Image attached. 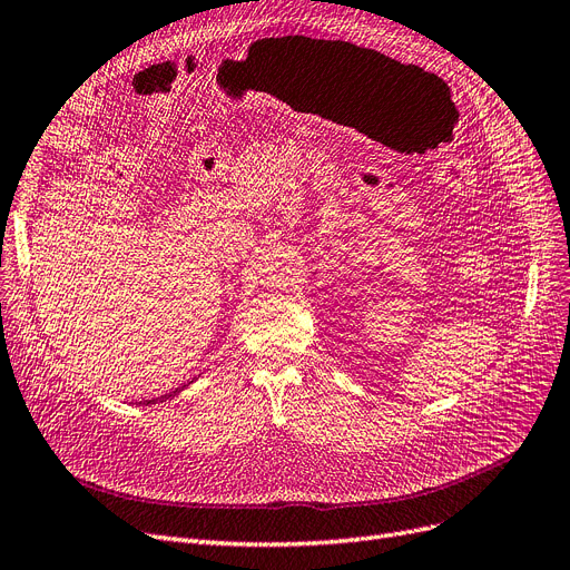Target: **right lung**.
I'll return each mask as SVG.
<instances>
[{
  "instance_id": "1",
  "label": "right lung",
  "mask_w": 570,
  "mask_h": 570,
  "mask_svg": "<svg viewBox=\"0 0 570 570\" xmlns=\"http://www.w3.org/2000/svg\"><path fill=\"white\" fill-rule=\"evenodd\" d=\"M176 392H178V390H176ZM161 399H164V396H161Z\"/></svg>"
}]
</instances>
